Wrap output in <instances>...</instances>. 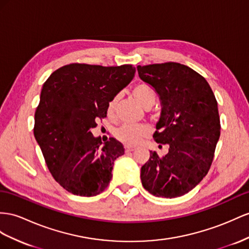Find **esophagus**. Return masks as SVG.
Returning <instances> with one entry per match:
<instances>
[{
	"label": "esophagus",
	"mask_w": 249,
	"mask_h": 249,
	"mask_svg": "<svg viewBox=\"0 0 249 249\" xmlns=\"http://www.w3.org/2000/svg\"><path fill=\"white\" fill-rule=\"evenodd\" d=\"M133 150H136V147H132V146H125V151L126 152H129V151H133Z\"/></svg>",
	"instance_id": "obj_1"
}]
</instances>
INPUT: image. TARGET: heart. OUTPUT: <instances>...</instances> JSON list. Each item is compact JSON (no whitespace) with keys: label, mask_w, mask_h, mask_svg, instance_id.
<instances>
[{"label":"heart","mask_w":249,"mask_h":249,"mask_svg":"<svg viewBox=\"0 0 249 249\" xmlns=\"http://www.w3.org/2000/svg\"><path fill=\"white\" fill-rule=\"evenodd\" d=\"M131 93L138 103L144 108H150L156 102V91L154 90V88L147 84V83H138V84L132 88ZM118 100L119 97L116 95V97H113L109 101V103H108L107 106L108 116H113ZM149 131V127L143 124L123 125L117 130L116 137L119 141L126 145H137L140 142V140L148 135Z\"/></svg>","instance_id":"heart-1"}]
</instances>
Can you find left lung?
<instances>
[{
  "instance_id": "8db88e82",
  "label": "left lung",
  "mask_w": 249,
  "mask_h": 249,
  "mask_svg": "<svg viewBox=\"0 0 249 249\" xmlns=\"http://www.w3.org/2000/svg\"><path fill=\"white\" fill-rule=\"evenodd\" d=\"M140 79L155 88L162 105L154 135L168 154L150 151L141 168L142 185L151 195L177 197L195 188L213 163L220 138L218 103L207 81L180 63L138 66Z\"/></svg>"
}]
</instances>
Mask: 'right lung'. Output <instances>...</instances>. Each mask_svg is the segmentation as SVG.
<instances>
[{
	"label": "right lung",
	"instance_id": "obj_1",
	"mask_svg": "<svg viewBox=\"0 0 249 249\" xmlns=\"http://www.w3.org/2000/svg\"><path fill=\"white\" fill-rule=\"evenodd\" d=\"M132 65L104 67L72 63L56 69L43 84L34 135L53 179L81 196L108 186L113 162L124 155L114 138L102 144L90 131L107 114L109 101L135 76Z\"/></svg>",
	"mask_w": 249,
	"mask_h": 249
}]
</instances>
